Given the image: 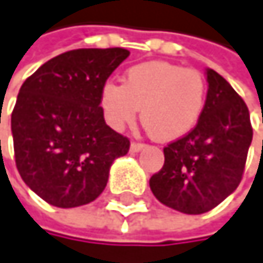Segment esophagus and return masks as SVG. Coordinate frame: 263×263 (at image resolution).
I'll return each mask as SVG.
<instances>
[{
    "instance_id": "esophagus-1",
    "label": "esophagus",
    "mask_w": 263,
    "mask_h": 263,
    "mask_svg": "<svg viewBox=\"0 0 263 263\" xmlns=\"http://www.w3.org/2000/svg\"><path fill=\"white\" fill-rule=\"evenodd\" d=\"M143 148H145L143 143H139V142H133V143H130V151H133V153H139Z\"/></svg>"
}]
</instances>
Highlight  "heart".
Here are the masks:
<instances>
[{
	"mask_svg": "<svg viewBox=\"0 0 263 263\" xmlns=\"http://www.w3.org/2000/svg\"><path fill=\"white\" fill-rule=\"evenodd\" d=\"M205 97L208 85L198 70L151 61L130 67L121 85L107 82L101 90V107L117 129L133 124L142 109V121L151 136L172 142L196 126Z\"/></svg>",
	"mask_w": 263,
	"mask_h": 263,
	"instance_id": "b5f03b06",
	"label": "heart"
}]
</instances>
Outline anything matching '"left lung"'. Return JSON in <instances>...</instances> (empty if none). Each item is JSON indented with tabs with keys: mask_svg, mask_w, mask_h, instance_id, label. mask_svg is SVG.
Returning <instances> with one entry per match:
<instances>
[{
	"mask_svg": "<svg viewBox=\"0 0 263 263\" xmlns=\"http://www.w3.org/2000/svg\"><path fill=\"white\" fill-rule=\"evenodd\" d=\"M208 97L190 133L163 148L165 162L149 187L182 214L209 212L240 184L253 140L250 110L231 84L208 68Z\"/></svg>",
	"mask_w": 263,
	"mask_h": 263,
	"instance_id": "obj_1",
	"label": "left lung"
}]
</instances>
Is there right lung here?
Returning a JSON list of instances; mask_svg holds the SVG:
<instances>
[{
	"instance_id": "right-lung-1",
	"label": "right lung",
	"mask_w": 263,
	"mask_h": 263,
	"mask_svg": "<svg viewBox=\"0 0 263 263\" xmlns=\"http://www.w3.org/2000/svg\"><path fill=\"white\" fill-rule=\"evenodd\" d=\"M124 48H81L45 62L22 85L12 112L16 170L55 208H78L106 189L129 139L104 121L101 90L127 58Z\"/></svg>"
}]
</instances>
